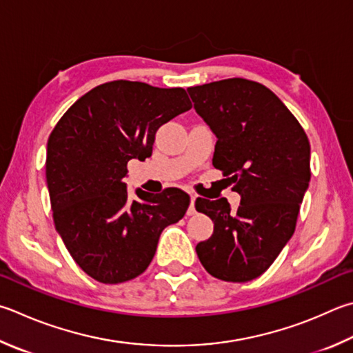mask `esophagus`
<instances>
[{"label":"esophagus","instance_id":"esophagus-1","mask_svg":"<svg viewBox=\"0 0 353 353\" xmlns=\"http://www.w3.org/2000/svg\"><path fill=\"white\" fill-rule=\"evenodd\" d=\"M195 195H190V205H189V210H188V215H195Z\"/></svg>","mask_w":353,"mask_h":353}]
</instances>
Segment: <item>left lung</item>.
<instances>
[{
  "label": "left lung",
  "instance_id": "left-lung-1",
  "mask_svg": "<svg viewBox=\"0 0 353 353\" xmlns=\"http://www.w3.org/2000/svg\"><path fill=\"white\" fill-rule=\"evenodd\" d=\"M188 92L218 138L214 168L241 195L235 212L225 198H196V210L214 221L196 255L218 280L248 283L270 268L294 235L310 181L309 138L281 99L256 81L228 78Z\"/></svg>",
  "mask_w": 353,
  "mask_h": 353
}]
</instances>
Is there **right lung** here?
<instances>
[{"label": "right lung", "instance_id": "obj_1", "mask_svg": "<svg viewBox=\"0 0 353 353\" xmlns=\"http://www.w3.org/2000/svg\"><path fill=\"white\" fill-rule=\"evenodd\" d=\"M190 108L183 88L117 79L89 90L53 128L46 157L53 223L94 280L118 284L141 275L164 228L184 216L185 192L138 189L130 199L123 178L132 158L152 155L157 130Z\"/></svg>", "mask_w": 353, "mask_h": 353}]
</instances>
